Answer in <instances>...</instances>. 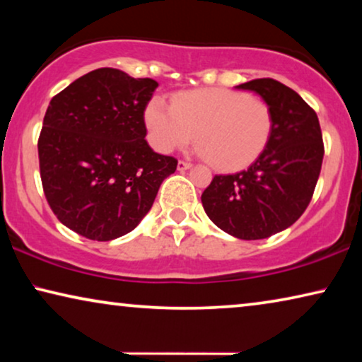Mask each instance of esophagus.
Segmentation results:
<instances>
[{
	"instance_id": "obj_1",
	"label": "esophagus",
	"mask_w": 362,
	"mask_h": 362,
	"mask_svg": "<svg viewBox=\"0 0 362 362\" xmlns=\"http://www.w3.org/2000/svg\"><path fill=\"white\" fill-rule=\"evenodd\" d=\"M191 166H192L191 163H187V161H180V163H177V170H180V171H186V170H189Z\"/></svg>"
}]
</instances>
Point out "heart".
Listing matches in <instances>:
<instances>
[{"label":"heart","mask_w":362,"mask_h":362,"mask_svg":"<svg viewBox=\"0 0 362 362\" xmlns=\"http://www.w3.org/2000/svg\"><path fill=\"white\" fill-rule=\"evenodd\" d=\"M145 123L160 153L180 150L196 138L201 155L222 171L254 163L274 130V117L264 100L229 88L180 92L171 105L161 97L151 98Z\"/></svg>","instance_id":"b5f03b06"}]
</instances>
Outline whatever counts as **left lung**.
Wrapping results in <instances>:
<instances>
[{
  "label": "left lung",
  "mask_w": 362,
  "mask_h": 362,
  "mask_svg": "<svg viewBox=\"0 0 362 362\" xmlns=\"http://www.w3.org/2000/svg\"><path fill=\"white\" fill-rule=\"evenodd\" d=\"M235 88L260 95L272 110L274 130L247 170L214 176L201 201L219 229L259 240L295 224L308 207L323 163V136L313 108L281 82L255 78Z\"/></svg>",
  "instance_id": "1"
}]
</instances>
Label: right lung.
Instances as JSON below:
<instances>
[{
  "label": "right lung",
  "instance_id": "add662e5",
  "mask_svg": "<svg viewBox=\"0 0 362 362\" xmlns=\"http://www.w3.org/2000/svg\"><path fill=\"white\" fill-rule=\"evenodd\" d=\"M153 78L102 67L57 93L37 141L46 199L69 229L107 242L132 232L151 209L177 160L145 140Z\"/></svg>",
  "mask_w": 362,
  "mask_h": 362
}]
</instances>
